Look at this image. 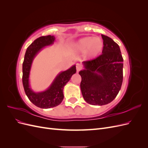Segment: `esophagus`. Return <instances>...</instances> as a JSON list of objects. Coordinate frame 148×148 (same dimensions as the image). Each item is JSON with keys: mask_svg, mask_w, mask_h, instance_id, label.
<instances>
[{"mask_svg": "<svg viewBox=\"0 0 148 148\" xmlns=\"http://www.w3.org/2000/svg\"><path fill=\"white\" fill-rule=\"evenodd\" d=\"M82 69V65H80V64H77V72H78V71L81 70Z\"/></svg>", "mask_w": 148, "mask_h": 148, "instance_id": "34e87169", "label": "esophagus"}]
</instances>
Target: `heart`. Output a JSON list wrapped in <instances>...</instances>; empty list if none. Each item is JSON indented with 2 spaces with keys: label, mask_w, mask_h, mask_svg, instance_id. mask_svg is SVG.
I'll list each match as a JSON object with an SVG mask.
<instances>
[{
  "label": "heart",
  "mask_w": 148,
  "mask_h": 148,
  "mask_svg": "<svg viewBox=\"0 0 148 148\" xmlns=\"http://www.w3.org/2000/svg\"><path fill=\"white\" fill-rule=\"evenodd\" d=\"M104 44L99 38L84 37L79 39L74 44V48L77 51L84 52L86 51V56L93 58L98 56L102 51Z\"/></svg>",
  "instance_id": "1"
}]
</instances>
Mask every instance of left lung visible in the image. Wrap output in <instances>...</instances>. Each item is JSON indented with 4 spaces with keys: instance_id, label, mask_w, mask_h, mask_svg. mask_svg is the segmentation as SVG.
Returning <instances> with one entry per match:
<instances>
[{
    "instance_id": "obj_1",
    "label": "left lung",
    "mask_w": 148,
    "mask_h": 148,
    "mask_svg": "<svg viewBox=\"0 0 148 148\" xmlns=\"http://www.w3.org/2000/svg\"><path fill=\"white\" fill-rule=\"evenodd\" d=\"M104 47L96 59L83 62L80 88L84 99L91 105L103 106L112 101L123 82V57L118 44L101 35Z\"/></svg>"
}]
</instances>
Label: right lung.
I'll use <instances>...</instances> for the list:
<instances>
[{
	"label": "right lung",
	"instance_id": "obj_1",
	"mask_svg": "<svg viewBox=\"0 0 148 148\" xmlns=\"http://www.w3.org/2000/svg\"><path fill=\"white\" fill-rule=\"evenodd\" d=\"M54 36L48 35L36 39L26 49L23 63V82L25 92L29 101L40 108L49 109L59 105L64 99L63 89L71 76L77 71L74 65L68 70L58 74L46 90L36 92L29 85V74L33 61L38 53L46 46L52 45L55 41Z\"/></svg>",
	"mask_w": 148,
	"mask_h": 148
}]
</instances>
